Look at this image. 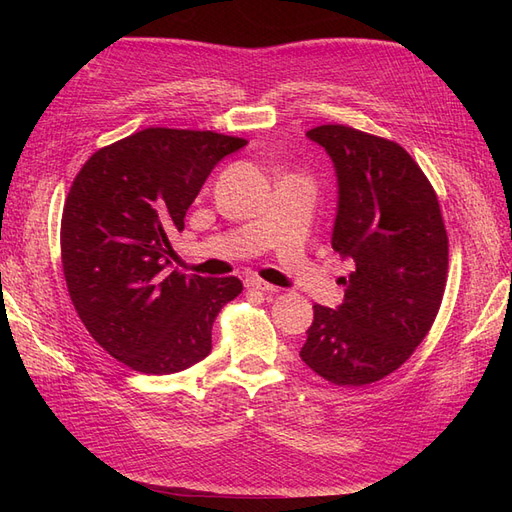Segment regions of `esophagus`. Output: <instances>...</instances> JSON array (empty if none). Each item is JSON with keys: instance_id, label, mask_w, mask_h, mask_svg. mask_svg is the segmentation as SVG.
<instances>
[{"instance_id": "34e87169", "label": "esophagus", "mask_w": 512, "mask_h": 512, "mask_svg": "<svg viewBox=\"0 0 512 512\" xmlns=\"http://www.w3.org/2000/svg\"><path fill=\"white\" fill-rule=\"evenodd\" d=\"M245 288H247V290H254V292H265V294H275V292H277L275 286H271V284H267V282H262V280H256V277H247V280H245Z\"/></svg>"}]
</instances>
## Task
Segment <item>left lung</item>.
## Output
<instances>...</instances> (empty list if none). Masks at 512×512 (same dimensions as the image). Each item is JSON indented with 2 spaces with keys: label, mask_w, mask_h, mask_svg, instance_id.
<instances>
[{
  "label": "left lung",
  "mask_w": 512,
  "mask_h": 512,
  "mask_svg": "<svg viewBox=\"0 0 512 512\" xmlns=\"http://www.w3.org/2000/svg\"><path fill=\"white\" fill-rule=\"evenodd\" d=\"M333 162L331 245L354 271L344 303L314 305L301 361L337 386H363L404 365L442 303L448 237L438 196L410 153L348 126L305 134Z\"/></svg>",
  "instance_id": "left-lung-1"
}]
</instances>
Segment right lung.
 Masks as SVG:
<instances>
[{
	"mask_svg": "<svg viewBox=\"0 0 512 512\" xmlns=\"http://www.w3.org/2000/svg\"><path fill=\"white\" fill-rule=\"evenodd\" d=\"M247 141L218 132L147 128L91 156L61 218L70 299L91 337L134 371L177 374L211 352L237 277L170 271L173 239L203 183Z\"/></svg>",
	"mask_w": 512,
	"mask_h": 512,
	"instance_id": "right-lung-1",
	"label": "right lung"
}]
</instances>
